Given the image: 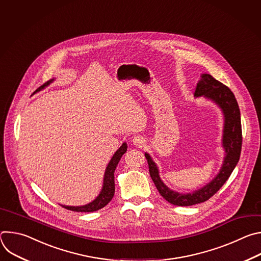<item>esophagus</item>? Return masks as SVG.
I'll return each instance as SVG.
<instances>
[{"label":"esophagus","instance_id":"34e87169","mask_svg":"<svg viewBox=\"0 0 261 261\" xmlns=\"http://www.w3.org/2000/svg\"><path fill=\"white\" fill-rule=\"evenodd\" d=\"M132 141L137 146H142L144 144V139L141 136H135Z\"/></svg>","mask_w":261,"mask_h":261}]
</instances>
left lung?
I'll return each instance as SVG.
<instances>
[{"mask_svg":"<svg viewBox=\"0 0 261 261\" xmlns=\"http://www.w3.org/2000/svg\"><path fill=\"white\" fill-rule=\"evenodd\" d=\"M194 95L196 97L204 96L216 102L224 113L225 124L223 134V146L225 148L226 157L218 175L203 188L191 193L179 194L168 189L160 179L158 168L151 159L150 155L144 154L150 175L161 196L169 203L178 206H188L204 202L214 196L230 176L237 166L242 151V124L241 113L238 101L231 90L215 80L210 74H202L199 83L195 88Z\"/></svg>","mask_w":261,"mask_h":261,"instance_id":"8db88e82","label":"left lung"}]
</instances>
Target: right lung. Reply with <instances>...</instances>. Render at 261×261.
Returning a JSON list of instances; mask_svg holds the SVG:
<instances>
[{"instance_id": "obj_1", "label": "right lung", "mask_w": 261, "mask_h": 261, "mask_svg": "<svg viewBox=\"0 0 261 261\" xmlns=\"http://www.w3.org/2000/svg\"><path fill=\"white\" fill-rule=\"evenodd\" d=\"M49 83H51V81L46 82L40 88L37 89L36 92L40 91L41 89H43L44 87L49 85ZM126 151H127V144L123 143L122 146L116 152L114 157L111 158V160L108 163V165L106 167V170H105L103 189H102L101 193L99 194V196L93 202H91L87 205H84V206H66V205H62V206L67 208V210L73 211V212H84V213L95 212V211H98V210L104 207L111 199H113V197L115 195V175H114V172L117 168V165H118L120 159L126 153Z\"/></svg>"}]
</instances>
